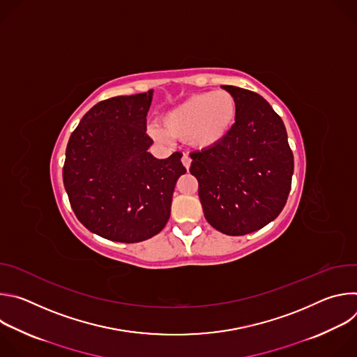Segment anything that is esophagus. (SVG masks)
I'll return each instance as SVG.
<instances>
[{
    "label": "esophagus",
    "instance_id": "34e87169",
    "mask_svg": "<svg viewBox=\"0 0 357 357\" xmlns=\"http://www.w3.org/2000/svg\"><path fill=\"white\" fill-rule=\"evenodd\" d=\"M190 162H192V160H190L188 155H183V157H182V164H183V167H185L186 169L190 168Z\"/></svg>",
    "mask_w": 357,
    "mask_h": 357
}]
</instances>
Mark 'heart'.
I'll return each mask as SVG.
<instances>
[{
	"instance_id": "1",
	"label": "heart",
	"mask_w": 357,
	"mask_h": 357,
	"mask_svg": "<svg viewBox=\"0 0 357 357\" xmlns=\"http://www.w3.org/2000/svg\"><path fill=\"white\" fill-rule=\"evenodd\" d=\"M237 120V101L227 90L196 93L179 105L167 110L161 119V128L149 130L158 142L171 138L188 141L197 151H209L222 144Z\"/></svg>"
}]
</instances>
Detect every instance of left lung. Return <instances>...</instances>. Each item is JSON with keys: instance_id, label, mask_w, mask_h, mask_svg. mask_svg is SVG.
Instances as JSON below:
<instances>
[{"instance_id": "8db88e82", "label": "left lung", "mask_w": 357, "mask_h": 357, "mask_svg": "<svg viewBox=\"0 0 357 357\" xmlns=\"http://www.w3.org/2000/svg\"><path fill=\"white\" fill-rule=\"evenodd\" d=\"M237 101V120L216 148L190 154L206 220L227 236L273 222L284 209L294 174L285 126L260 94L222 86Z\"/></svg>"}]
</instances>
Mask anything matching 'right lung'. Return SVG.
I'll return each instance as SVG.
<instances>
[{
    "label": "right lung",
    "mask_w": 357,
    "mask_h": 357,
    "mask_svg": "<svg viewBox=\"0 0 357 357\" xmlns=\"http://www.w3.org/2000/svg\"><path fill=\"white\" fill-rule=\"evenodd\" d=\"M154 90L119 96L93 106L72 132L63 167L70 206L91 233L120 243L158 234L171 216L182 154L158 160L146 113Z\"/></svg>",
    "instance_id": "right-lung-1"
}]
</instances>
